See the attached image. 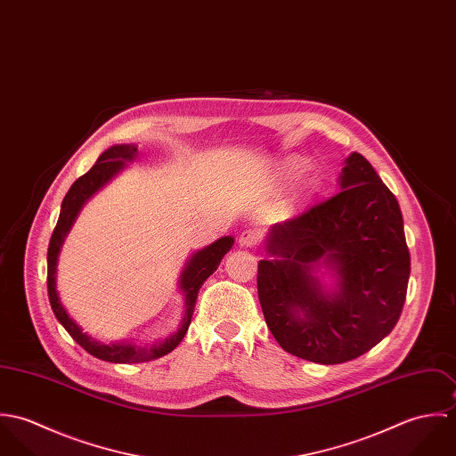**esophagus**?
Listing matches in <instances>:
<instances>
[{
  "mask_svg": "<svg viewBox=\"0 0 456 456\" xmlns=\"http://www.w3.org/2000/svg\"><path fill=\"white\" fill-rule=\"evenodd\" d=\"M239 244L244 246V248H255L260 244V233L256 230H244L240 235H239Z\"/></svg>",
  "mask_w": 456,
  "mask_h": 456,
  "instance_id": "34e87169",
  "label": "esophagus"
}]
</instances>
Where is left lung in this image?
Segmentation results:
<instances>
[{
	"label": "left lung",
	"instance_id": "left-lung-1",
	"mask_svg": "<svg viewBox=\"0 0 456 456\" xmlns=\"http://www.w3.org/2000/svg\"><path fill=\"white\" fill-rule=\"evenodd\" d=\"M340 188L272 228L266 249L277 260L260 261L256 277L279 346L323 365L354 360L390 333L411 273L398 201L362 154L346 159ZM322 259L341 275L337 297H325L312 277Z\"/></svg>",
	"mask_w": 456,
	"mask_h": 456
}]
</instances>
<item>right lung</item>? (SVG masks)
Here are the masks:
<instances>
[{
  "label": "right lung",
  "instance_id": "1",
  "mask_svg": "<svg viewBox=\"0 0 456 456\" xmlns=\"http://www.w3.org/2000/svg\"><path fill=\"white\" fill-rule=\"evenodd\" d=\"M136 154H138V149L134 145H116V147L105 151L98 158V161L93 165V168L71 184V188L68 190V193L63 198L60 219L53 232V237L49 242V251H47V293H49V302H51V307H53L58 322L65 326V330L71 335V338L78 346H82L89 354H93L100 360H105V362H112V363L149 362V360H156V358L170 353L174 347H177V344L184 338L188 326L191 323L198 289L201 288L203 281L219 266V263L224 258V255L232 249V244H233L232 237L219 239L217 242L205 248L203 251H198L195 256L188 261V266L181 277V288L186 293V318H184L183 328L177 331V335H174L167 342L154 346L151 349H142V347H134L131 344L107 346V344H100V342L93 340L91 337H87L66 314L65 307L61 305L60 297L56 293V275L54 273H56L60 248H61L66 233H68L71 223L75 221L80 207L84 205V201L93 193H96L107 181H110V177L116 175L125 167V161H131Z\"/></svg>",
  "mask_w": 456,
  "mask_h": 456
}]
</instances>
